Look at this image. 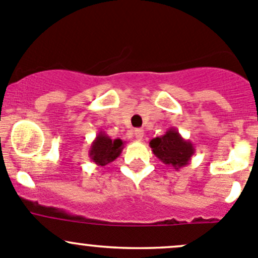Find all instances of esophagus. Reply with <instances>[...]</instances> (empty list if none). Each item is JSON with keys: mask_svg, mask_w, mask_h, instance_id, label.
<instances>
[{"mask_svg": "<svg viewBox=\"0 0 258 258\" xmlns=\"http://www.w3.org/2000/svg\"><path fill=\"white\" fill-rule=\"evenodd\" d=\"M134 137L137 138L138 140H142L143 137H144V130H143V129H135Z\"/></svg>", "mask_w": 258, "mask_h": 258, "instance_id": "obj_1", "label": "esophagus"}]
</instances>
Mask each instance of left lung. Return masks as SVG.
Listing matches in <instances>:
<instances>
[{"label":"left lung","mask_w":258,"mask_h":258,"mask_svg":"<svg viewBox=\"0 0 258 258\" xmlns=\"http://www.w3.org/2000/svg\"><path fill=\"white\" fill-rule=\"evenodd\" d=\"M149 145L159 160L175 170L186 166L195 154L192 143L184 139L176 128H169L165 134L151 139Z\"/></svg>","instance_id":"left-lung-1"}]
</instances>
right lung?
Returning a JSON list of instances; mask_svg holds the SVG:
<instances>
[{
  "mask_svg": "<svg viewBox=\"0 0 258 258\" xmlns=\"http://www.w3.org/2000/svg\"><path fill=\"white\" fill-rule=\"evenodd\" d=\"M124 149L121 139H110L104 132H99L90 144L89 158L98 166H105L115 160Z\"/></svg>",
  "mask_w": 258,
  "mask_h": 258,
  "instance_id": "1",
  "label": "right lung"
}]
</instances>
